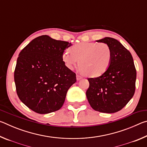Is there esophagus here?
I'll return each instance as SVG.
<instances>
[{"mask_svg": "<svg viewBox=\"0 0 147 147\" xmlns=\"http://www.w3.org/2000/svg\"><path fill=\"white\" fill-rule=\"evenodd\" d=\"M82 78V77L81 76H80L79 74H76V80H80Z\"/></svg>", "mask_w": 147, "mask_h": 147, "instance_id": "1", "label": "esophagus"}]
</instances>
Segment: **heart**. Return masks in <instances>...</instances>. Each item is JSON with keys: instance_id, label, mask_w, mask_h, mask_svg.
I'll return each instance as SVG.
<instances>
[{"instance_id": "heart-1", "label": "heart", "mask_w": 147, "mask_h": 147, "mask_svg": "<svg viewBox=\"0 0 147 147\" xmlns=\"http://www.w3.org/2000/svg\"><path fill=\"white\" fill-rule=\"evenodd\" d=\"M63 52L62 60L69 69L79 63V67L86 76L95 78L101 76L110 65L112 53L110 47L104 43L82 42Z\"/></svg>"}]
</instances>
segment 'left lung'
I'll list each match as a JSON object with an SVG mask.
<instances>
[{
  "instance_id": "8db88e82",
  "label": "left lung",
  "mask_w": 147,
  "mask_h": 147,
  "mask_svg": "<svg viewBox=\"0 0 147 147\" xmlns=\"http://www.w3.org/2000/svg\"><path fill=\"white\" fill-rule=\"evenodd\" d=\"M108 44L112 53L110 65L101 76L88 78L86 96L91 108L102 113L120 111L133 97L136 69L132 56L120 42L111 38L96 41Z\"/></svg>"
}]
</instances>
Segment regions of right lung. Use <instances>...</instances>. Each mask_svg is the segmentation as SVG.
Returning <instances> with one entry per match:
<instances>
[{
    "label": "right lung",
    "mask_w": 147,
    "mask_h": 147,
    "mask_svg": "<svg viewBox=\"0 0 147 147\" xmlns=\"http://www.w3.org/2000/svg\"><path fill=\"white\" fill-rule=\"evenodd\" d=\"M69 42L43 35L34 39L19 54L14 71L20 100L35 112L45 114L60 109L76 74L62 60Z\"/></svg>",
    "instance_id": "right-lung-1"
}]
</instances>
